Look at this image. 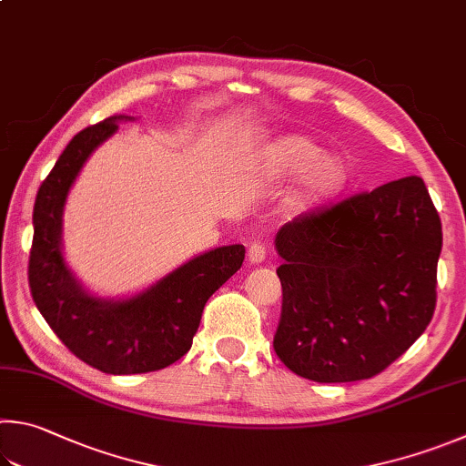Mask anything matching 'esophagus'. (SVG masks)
Segmentation results:
<instances>
[{
    "instance_id": "obj_1",
    "label": "esophagus",
    "mask_w": 466,
    "mask_h": 466,
    "mask_svg": "<svg viewBox=\"0 0 466 466\" xmlns=\"http://www.w3.org/2000/svg\"><path fill=\"white\" fill-rule=\"evenodd\" d=\"M265 258H267L265 242H260V240L252 242L250 247H248V260L252 262V265H258V262H262Z\"/></svg>"
}]
</instances>
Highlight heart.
Returning <instances> with one entry per match:
<instances>
[{"instance_id": "heart-1", "label": "heart", "mask_w": 466, "mask_h": 466, "mask_svg": "<svg viewBox=\"0 0 466 466\" xmlns=\"http://www.w3.org/2000/svg\"><path fill=\"white\" fill-rule=\"evenodd\" d=\"M270 163L277 171L301 173L308 171L301 185L303 199L328 196L342 183V167L338 160L321 157V150L303 138H289L270 152Z\"/></svg>"}]
</instances>
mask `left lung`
<instances>
[{
  "label": "left lung",
  "mask_w": 466,
  "mask_h": 466,
  "mask_svg": "<svg viewBox=\"0 0 466 466\" xmlns=\"http://www.w3.org/2000/svg\"><path fill=\"white\" fill-rule=\"evenodd\" d=\"M273 349L316 383L385 370L424 334L436 308L442 224L420 177H403L287 222Z\"/></svg>",
  "instance_id": "left-lung-1"
}]
</instances>
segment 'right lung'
Returning a JSON list of instances; mask_svg holds the SVG:
<instances>
[{"mask_svg": "<svg viewBox=\"0 0 466 466\" xmlns=\"http://www.w3.org/2000/svg\"><path fill=\"white\" fill-rule=\"evenodd\" d=\"M130 116H112L81 130L66 145L34 201L28 260L32 299L75 357L107 375L160 370L191 349L211 293L242 267L244 247L232 244L185 262L130 299L93 298L65 265L61 226L66 193L101 142Z\"/></svg>", "mask_w": 466, "mask_h": 466, "instance_id": "1", "label": "right lung"}]
</instances>
